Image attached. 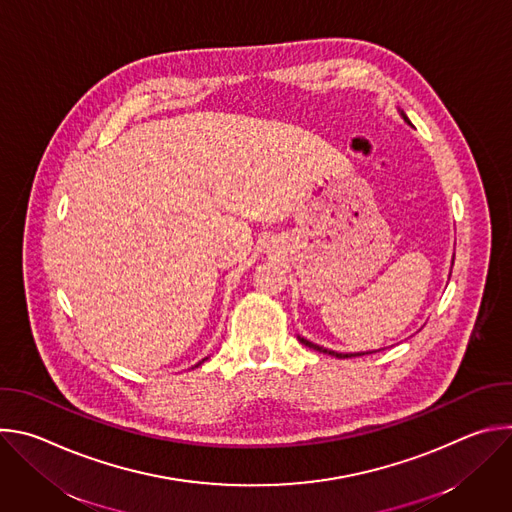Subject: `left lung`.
<instances>
[{
    "label": "left lung",
    "mask_w": 512,
    "mask_h": 512,
    "mask_svg": "<svg viewBox=\"0 0 512 512\" xmlns=\"http://www.w3.org/2000/svg\"><path fill=\"white\" fill-rule=\"evenodd\" d=\"M399 113H401V117L405 119V123L407 125H411V121H409V117L399 109ZM452 265H454V259H452ZM298 340L302 342V344H306L308 348H314V350H318V352H324V354H332V356H336V358H348V356H360V354H373V352H377V350H369V352H336V350H330V348H324V346H320V344H314V342H310V340H306L304 336H300L298 334Z\"/></svg>",
    "instance_id": "left-lung-1"
}]
</instances>
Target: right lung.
<instances>
[{
  "instance_id": "obj_1",
  "label": "right lung",
  "mask_w": 512,
  "mask_h": 512,
  "mask_svg": "<svg viewBox=\"0 0 512 512\" xmlns=\"http://www.w3.org/2000/svg\"><path fill=\"white\" fill-rule=\"evenodd\" d=\"M204 360H206V358H202V360H200V362H204ZM200 362H198V364H200ZM198 364H196V367H198Z\"/></svg>"
}]
</instances>
